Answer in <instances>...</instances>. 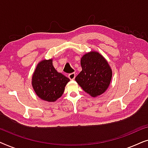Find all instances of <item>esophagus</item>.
I'll return each mask as SVG.
<instances>
[{
    "instance_id": "obj_1",
    "label": "esophagus",
    "mask_w": 148,
    "mask_h": 148,
    "mask_svg": "<svg viewBox=\"0 0 148 148\" xmlns=\"http://www.w3.org/2000/svg\"><path fill=\"white\" fill-rule=\"evenodd\" d=\"M75 75H76L75 73H71L69 74L68 77H69V78L70 79L73 80V79H74L75 78Z\"/></svg>"
}]
</instances>
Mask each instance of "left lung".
<instances>
[{"mask_svg": "<svg viewBox=\"0 0 148 148\" xmlns=\"http://www.w3.org/2000/svg\"><path fill=\"white\" fill-rule=\"evenodd\" d=\"M82 71L75 81L85 92L93 97L104 93L110 84L112 70L106 59L98 52H90L81 59Z\"/></svg>", "mask_w": 148, "mask_h": 148, "instance_id": "left-lung-1", "label": "left lung"}]
</instances>
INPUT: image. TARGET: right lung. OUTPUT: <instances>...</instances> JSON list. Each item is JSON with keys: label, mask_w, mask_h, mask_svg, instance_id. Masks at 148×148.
Wrapping results in <instances>:
<instances>
[{"label": "right lung", "mask_w": 148, "mask_h": 148, "mask_svg": "<svg viewBox=\"0 0 148 148\" xmlns=\"http://www.w3.org/2000/svg\"><path fill=\"white\" fill-rule=\"evenodd\" d=\"M69 79L58 73L52 65V60H44L38 64L32 77V86L42 100L54 102L63 94Z\"/></svg>", "instance_id": "obj_1"}]
</instances>
